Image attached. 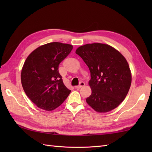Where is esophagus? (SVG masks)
<instances>
[{
    "mask_svg": "<svg viewBox=\"0 0 152 152\" xmlns=\"http://www.w3.org/2000/svg\"><path fill=\"white\" fill-rule=\"evenodd\" d=\"M84 85H85V83H84V82H80L79 86H75V88H77V89H78V88H80V87H82V86H84Z\"/></svg>",
    "mask_w": 152,
    "mask_h": 152,
    "instance_id": "34e87169",
    "label": "esophagus"
}]
</instances>
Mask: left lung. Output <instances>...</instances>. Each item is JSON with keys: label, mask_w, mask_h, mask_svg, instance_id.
I'll return each mask as SVG.
<instances>
[{"label": "left lung", "mask_w": 152, "mask_h": 152, "mask_svg": "<svg viewBox=\"0 0 152 152\" xmlns=\"http://www.w3.org/2000/svg\"><path fill=\"white\" fill-rule=\"evenodd\" d=\"M91 72V95L86 102L98 112L117 108L126 98L131 84V73L126 58L110 45L89 44L77 48Z\"/></svg>", "instance_id": "left-lung-1"}]
</instances>
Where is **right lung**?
Here are the masks:
<instances>
[{
    "label": "right lung",
    "instance_id": "right-lung-1",
    "mask_svg": "<svg viewBox=\"0 0 152 152\" xmlns=\"http://www.w3.org/2000/svg\"><path fill=\"white\" fill-rule=\"evenodd\" d=\"M72 49L70 44L48 43L37 48L26 58L21 70V84L37 107L51 111L70 94L71 91L64 84L58 68Z\"/></svg>",
    "mask_w": 152,
    "mask_h": 152
}]
</instances>
